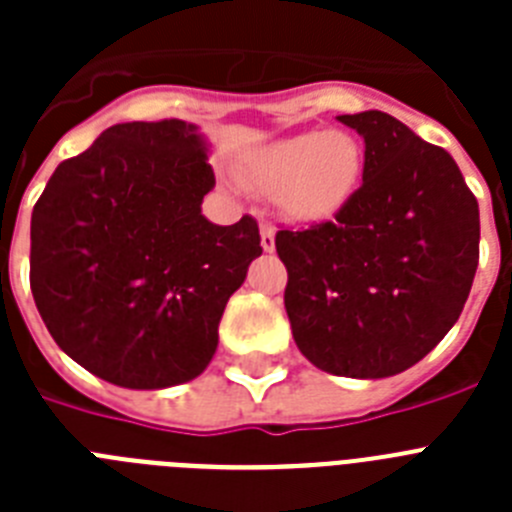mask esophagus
I'll return each instance as SVG.
<instances>
[{
    "label": "esophagus",
    "mask_w": 512,
    "mask_h": 512,
    "mask_svg": "<svg viewBox=\"0 0 512 512\" xmlns=\"http://www.w3.org/2000/svg\"><path fill=\"white\" fill-rule=\"evenodd\" d=\"M274 238H277V228H274L271 223H261V248H264L266 253H271L274 251V246H277Z\"/></svg>",
    "instance_id": "obj_1"
}]
</instances>
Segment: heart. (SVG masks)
Listing matches in <instances>:
<instances>
[{
	"label": "heart",
	"mask_w": 512,
	"mask_h": 512,
	"mask_svg": "<svg viewBox=\"0 0 512 512\" xmlns=\"http://www.w3.org/2000/svg\"><path fill=\"white\" fill-rule=\"evenodd\" d=\"M364 166L359 140L348 133H302L271 143L248 164L253 189L274 197L289 217L318 220L341 210Z\"/></svg>",
	"instance_id": "heart-1"
}]
</instances>
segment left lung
Segmentation results:
<instances>
[{"label": "left lung", "instance_id": "8db88e82", "mask_svg": "<svg viewBox=\"0 0 512 512\" xmlns=\"http://www.w3.org/2000/svg\"><path fill=\"white\" fill-rule=\"evenodd\" d=\"M338 120L364 138V182L333 220L277 233L284 307L310 364L382 379L418 364L459 320L479 207L454 158L392 115Z\"/></svg>", "mask_w": 512, "mask_h": 512}]
</instances>
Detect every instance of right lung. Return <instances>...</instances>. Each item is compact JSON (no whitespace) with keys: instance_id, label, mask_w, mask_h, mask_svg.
Masks as SVG:
<instances>
[{"instance_id":"1","label":"right lung","mask_w":512,"mask_h":512,"mask_svg":"<svg viewBox=\"0 0 512 512\" xmlns=\"http://www.w3.org/2000/svg\"><path fill=\"white\" fill-rule=\"evenodd\" d=\"M207 146L184 120L122 122L53 171L30 220V289L53 341L128 390L200 377L259 225H215Z\"/></svg>"}]
</instances>
